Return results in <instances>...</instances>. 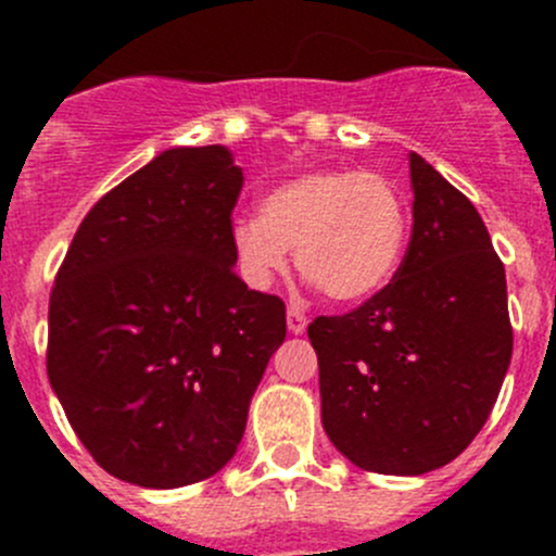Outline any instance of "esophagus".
<instances>
[{"label": "esophagus", "instance_id": "1", "mask_svg": "<svg viewBox=\"0 0 556 556\" xmlns=\"http://www.w3.org/2000/svg\"><path fill=\"white\" fill-rule=\"evenodd\" d=\"M306 325H309L306 314L301 309H295V306H290V309H288V330H290V333H295V336L304 333Z\"/></svg>", "mask_w": 556, "mask_h": 556}]
</instances>
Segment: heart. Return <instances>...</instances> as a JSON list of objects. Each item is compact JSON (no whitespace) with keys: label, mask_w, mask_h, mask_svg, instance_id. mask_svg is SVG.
<instances>
[{"label":"heart","mask_w":556,"mask_h":556,"mask_svg":"<svg viewBox=\"0 0 556 556\" xmlns=\"http://www.w3.org/2000/svg\"><path fill=\"white\" fill-rule=\"evenodd\" d=\"M408 206L379 172L314 169L274 185L261 215L231 223V250L252 288H268L295 250L299 271L328 299H371L401 266Z\"/></svg>","instance_id":"1"}]
</instances>
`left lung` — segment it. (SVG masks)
<instances>
[{
	"instance_id": "1",
	"label": "left lung",
	"mask_w": 556,
	"mask_h": 556,
	"mask_svg": "<svg viewBox=\"0 0 556 556\" xmlns=\"http://www.w3.org/2000/svg\"><path fill=\"white\" fill-rule=\"evenodd\" d=\"M412 242L357 309L314 317L323 428L357 468L419 476L452 463L497 401L514 350L506 268L476 206L408 155Z\"/></svg>"
}]
</instances>
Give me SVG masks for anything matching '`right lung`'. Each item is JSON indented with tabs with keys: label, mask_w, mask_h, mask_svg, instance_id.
<instances>
[{
	"label": "right lung",
	"mask_w": 556,
	"mask_h": 556,
	"mask_svg": "<svg viewBox=\"0 0 556 556\" xmlns=\"http://www.w3.org/2000/svg\"><path fill=\"white\" fill-rule=\"evenodd\" d=\"M242 185L223 144L166 150L93 204L55 274L50 387L83 446L128 484L215 476L285 341L282 299L233 271Z\"/></svg>",
	"instance_id": "obj_1"
}]
</instances>
